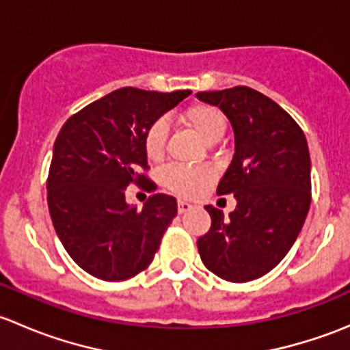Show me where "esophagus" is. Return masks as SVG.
Masks as SVG:
<instances>
[{
    "mask_svg": "<svg viewBox=\"0 0 350 350\" xmlns=\"http://www.w3.org/2000/svg\"><path fill=\"white\" fill-rule=\"evenodd\" d=\"M189 210H193L191 203H188V201H185V200L178 201V211H179V213H186V211H189Z\"/></svg>",
    "mask_w": 350,
    "mask_h": 350,
    "instance_id": "esophagus-1",
    "label": "esophagus"
}]
</instances>
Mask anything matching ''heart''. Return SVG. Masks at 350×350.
Masks as SVG:
<instances>
[{"mask_svg": "<svg viewBox=\"0 0 350 350\" xmlns=\"http://www.w3.org/2000/svg\"><path fill=\"white\" fill-rule=\"evenodd\" d=\"M181 120L195 130L206 144H217L227 132V116L220 108L208 103H196L181 113ZM169 139V123L157 118L149 125L144 135V149L149 159L161 161ZM213 181V172L204 165H171L162 172V185L174 195L195 198Z\"/></svg>", "mask_w": 350, "mask_h": 350, "instance_id": "heart-1", "label": "heart"}]
</instances>
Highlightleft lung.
<instances>
[{
  "label": "left lung",
  "mask_w": 350,
  "mask_h": 350,
  "mask_svg": "<svg viewBox=\"0 0 350 350\" xmlns=\"http://www.w3.org/2000/svg\"><path fill=\"white\" fill-rule=\"evenodd\" d=\"M234 126L235 154L217 195H234L237 208L206 204L211 227L198 239L206 269L230 283L264 276L283 260L303 227L310 201V152L305 133L276 101L247 86L200 91Z\"/></svg>",
  "instance_id": "8db88e82"
}]
</instances>
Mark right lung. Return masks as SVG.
Listing matches in <instances>:
<instances>
[{
    "label": "right lung",
    "mask_w": 350,
    "mask_h": 350,
    "mask_svg": "<svg viewBox=\"0 0 350 350\" xmlns=\"http://www.w3.org/2000/svg\"><path fill=\"white\" fill-rule=\"evenodd\" d=\"M189 94L120 88L62 125L49 169V211L67 254L91 276L125 281L152 262L178 203L155 193L137 210L125 203V189L152 191L146 130Z\"/></svg>",
    "instance_id": "right-lung-1"
}]
</instances>
